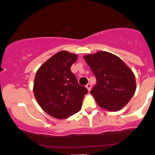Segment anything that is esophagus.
<instances>
[{
    "instance_id": "esophagus-1",
    "label": "esophagus",
    "mask_w": 155,
    "mask_h": 155,
    "mask_svg": "<svg viewBox=\"0 0 155 155\" xmlns=\"http://www.w3.org/2000/svg\"><path fill=\"white\" fill-rule=\"evenodd\" d=\"M86 87H87V90L89 91V92H90V91L91 90V88H92V85H91L90 83H88L86 85Z\"/></svg>"
}]
</instances>
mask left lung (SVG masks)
Returning <instances> with one entry per match:
<instances>
[{
	"label": "left lung",
	"instance_id": "1",
	"mask_svg": "<svg viewBox=\"0 0 155 155\" xmlns=\"http://www.w3.org/2000/svg\"><path fill=\"white\" fill-rule=\"evenodd\" d=\"M97 79L91 94L102 109L110 111L121 109L136 90L132 71L120 58L111 53L98 51L83 56Z\"/></svg>",
	"mask_w": 155,
	"mask_h": 155
}]
</instances>
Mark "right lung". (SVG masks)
<instances>
[{
	"label": "right lung",
	"instance_id": "add662e5",
	"mask_svg": "<svg viewBox=\"0 0 155 155\" xmlns=\"http://www.w3.org/2000/svg\"><path fill=\"white\" fill-rule=\"evenodd\" d=\"M78 56L66 51L54 55L38 69L34 83V94L46 113L65 119L81 109L87 89L80 85L71 71Z\"/></svg>",
	"mask_w": 155,
	"mask_h": 155
}]
</instances>
